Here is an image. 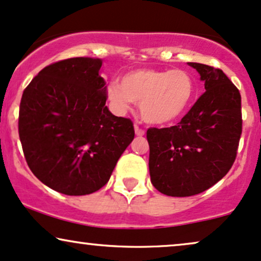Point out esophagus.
I'll return each mask as SVG.
<instances>
[{"mask_svg":"<svg viewBox=\"0 0 261 261\" xmlns=\"http://www.w3.org/2000/svg\"><path fill=\"white\" fill-rule=\"evenodd\" d=\"M134 130H136V134H137L138 137H143L144 134H145V132H144V129H141V128L138 124L134 125Z\"/></svg>","mask_w":261,"mask_h":261,"instance_id":"34e87169","label":"esophagus"}]
</instances>
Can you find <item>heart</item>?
I'll return each mask as SVG.
<instances>
[{"label": "heart", "instance_id": "heart-1", "mask_svg": "<svg viewBox=\"0 0 261 261\" xmlns=\"http://www.w3.org/2000/svg\"><path fill=\"white\" fill-rule=\"evenodd\" d=\"M108 96L118 114L138 102L140 115L153 124L176 120L194 100L195 82L181 69H139L127 73L122 82L114 81L108 88Z\"/></svg>", "mask_w": 261, "mask_h": 261}]
</instances>
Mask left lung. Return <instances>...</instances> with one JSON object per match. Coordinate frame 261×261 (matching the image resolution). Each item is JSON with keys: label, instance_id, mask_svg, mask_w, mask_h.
Segmentation results:
<instances>
[{"label": "left lung", "instance_id": "1", "mask_svg": "<svg viewBox=\"0 0 261 261\" xmlns=\"http://www.w3.org/2000/svg\"><path fill=\"white\" fill-rule=\"evenodd\" d=\"M205 92L176 125L149 128L151 182L173 197L194 196L223 179L232 167L242 134L241 94L223 70L189 63Z\"/></svg>", "mask_w": 261, "mask_h": 261}]
</instances>
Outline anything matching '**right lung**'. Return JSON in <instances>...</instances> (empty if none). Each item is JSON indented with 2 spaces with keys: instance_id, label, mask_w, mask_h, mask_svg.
<instances>
[{
  "instance_id": "right-lung-1",
  "label": "right lung",
  "mask_w": 261,
  "mask_h": 261,
  "mask_svg": "<svg viewBox=\"0 0 261 261\" xmlns=\"http://www.w3.org/2000/svg\"><path fill=\"white\" fill-rule=\"evenodd\" d=\"M100 59L70 58L42 69L22 92L18 130L29 168L64 195L109 181L134 139L133 122L109 111Z\"/></svg>"
}]
</instances>
